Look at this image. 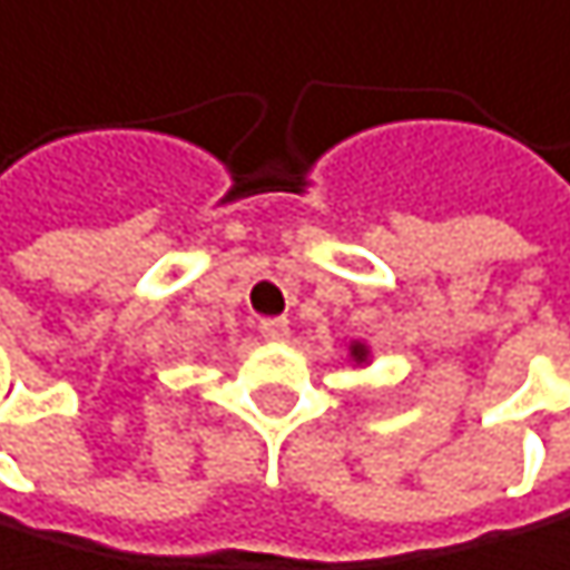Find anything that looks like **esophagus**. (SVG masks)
Masks as SVG:
<instances>
[{
	"instance_id": "1",
	"label": "esophagus",
	"mask_w": 570,
	"mask_h": 570,
	"mask_svg": "<svg viewBox=\"0 0 570 570\" xmlns=\"http://www.w3.org/2000/svg\"><path fill=\"white\" fill-rule=\"evenodd\" d=\"M261 334H264V341H275V344H282V341H288V320H261Z\"/></svg>"
}]
</instances>
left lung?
<instances>
[{"mask_svg":"<svg viewBox=\"0 0 570 570\" xmlns=\"http://www.w3.org/2000/svg\"><path fill=\"white\" fill-rule=\"evenodd\" d=\"M347 362H352V365H368L372 362V352H368V344L365 341H352V344H347Z\"/></svg>","mask_w":570,"mask_h":570,"instance_id":"8db88e82","label":"left lung"}]
</instances>
